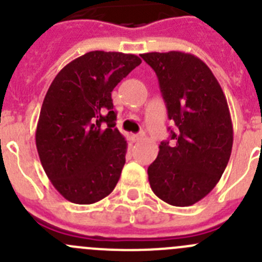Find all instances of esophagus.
<instances>
[{
    "mask_svg": "<svg viewBox=\"0 0 262 262\" xmlns=\"http://www.w3.org/2000/svg\"><path fill=\"white\" fill-rule=\"evenodd\" d=\"M142 138H143V133L133 134V136H132V141H133L134 143H136V142H138V141H141Z\"/></svg>",
    "mask_w": 262,
    "mask_h": 262,
    "instance_id": "1",
    "label": "esophagus"
}]
</instances>
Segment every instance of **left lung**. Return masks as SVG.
<instances>
[{"label": "left lung", "mask_w": 262, "mask_h": 262, "mask_svg": "<svg viewBox=\"0 0 262 262\" xmlns=\"http://www.w3.org/2000/svg\"><path fill=\"white\" fill-rule=\"evenodd\" d=\"M155 70L167 108L177 125L171 142H161L148 166L155 194L178 207L206 197L222 178L233 147V124L227 98L206 63L192 53H142Z\"/></svg>", "instance_id": "8db88e82"}]
</instances>
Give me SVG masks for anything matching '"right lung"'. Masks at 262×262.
<instances>
[{
    "label": "right lung",
    "instance_id": "obj_1",
    "mask_svg": "<svg viewBox=\"0 0 262 262\" xmlns=\"http://www.w3.org/2000/svg\"><path fill=\"white\" fill-rule=\"evenodd\" d=\"M141 62L132 53L91 51L51 83L35 146L48 179L68 201L95 204L118 184L128 144L115 128L111 92Z\"/></svg>",
    "mask_w": 262,
    "mask_h": 262
}]
</instances>
